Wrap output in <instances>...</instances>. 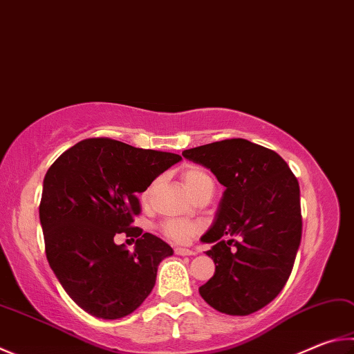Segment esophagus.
Instances as JSON below:
<instances>
[{"mask_svg":"<svg viewBox=\"0 0 354 354\" xmlns=\"http://www.w3.org/2000/svg\"><path fill=\"white\" fill-rule=\"evenodd\" d=\"M175 254H176V255H195L194 250L185 249V248H176V249H175Z\"/></svg>","mask_w":354,"mask_h":354,"instance_id":"esophagus-1","label":"esophagus"}]
</instances>
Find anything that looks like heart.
<instances>
[{"instance_id":"1","label":"heart","mask_w":354,"mask_h":354,"mask_svg":"<svg viewBox=\"0 0 354 354\" xmlns=\"http://www.w3.org/2000/svg\"><path fill=\"white\" fill-rule=\"evenodd\" d=\"M183 181L192 194H196L199 189L205 187V185H214L212 178L203 169H198V167L185 169L183 171ZM147 196H149V190H145L142 194L144 199H147ZM159 229L167 240L184 244L189 243L195 235L201 232L203 226L201 223L184 220V218H169V220L162 221Z\"/></svg>"}]
</instances>
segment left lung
I'll return each mask as SVG.
<instances>
[{
    "label": "left lung",
    "mask_w": 354,
    "mask_h": 354,
    "mask_svg": "<svg viewBox=\"0 0 354 354\" xmlns=\"http://www.w3.org/2000/svg\"><path fill=\"white\" fill-rule=\"evenodd\" d=\"M183 156L207 167L226 187L214 226L201 239L215 243L205 252L215 274L199 294L229 316L261 310L286 285L300 246L297 178L277 153L240 138L184 150Z\"/></svg>",
    "instance_id": "obj_1"
}]
</instances>
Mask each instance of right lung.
Returning <instances> with one entry per match:
<instances>
[{
	"label": "right lung",
	"mask_w": 354,
	"mask_h": 354,
	"mask_svg": "<svg viewBox=\"0 0 354 354\" xmlns=\"http://www.w3.org/2000/svg\"><path fill=\"white\" fill-rule=\"evenodd\" d=\"M181 159L91 138L49 167L40 201L46 259L69 297L91 316L125 317L149 297L159 263L173 249L131 226L140 214L138 194ZM119 233L137 239L133 253L115 244Z\"/></svg>",
	"instance_id": "1"
}]
</instances>
